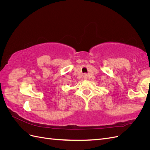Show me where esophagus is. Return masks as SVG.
<instances>
[{
	"mask_svg": "<svg viewBox=\"0 0 150 150\" xmlns=\"http://www.w3.org/2000/svg\"><path fill=\"white\" fill-rule=\"evenodd\" d=\"M83 78H84V79H85V80H87L88 79V76L86 74H85L84 75V76H83Z\"/></svg>",
	"mask_w": 150,
	"mask_h": 150,
	"instance_id": "1",
	"label": "esophagus"
}]
</instances>
